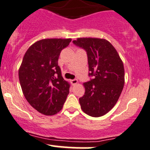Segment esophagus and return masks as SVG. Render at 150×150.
I'll list each match as a JSON object with an SVG mask.
<instances>
[{
	"mask_svg": "<svg viewBox=\"0 0 150 150\" xmlns=\"http://www.w3.org/2000/svg\"><path fill=\"white\" fill-rule=\"evenodd\" d=\"M71 84H73V85H74V84H77V82H78V80L76 79H74L71 80Z\"/></svg>",
	"mask_w": 150,
	"mask_h": 150,
	"instance_id": "1",
	"label": "esophagus"
}]
</instances>
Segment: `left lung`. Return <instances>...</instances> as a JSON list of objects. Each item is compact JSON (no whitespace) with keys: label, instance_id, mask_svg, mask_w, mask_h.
I'll use <instances>...</instances> for the list:
<instances>
[{"label":"left lung","instance_id":"obj_1","mask_svg":"<svg viewBox=\"0 0 150 150\" xmlns=\"http://www.w3.org/2000/svg\"><path fill=\"white\" fill-rule=\"evenodd\" d=\"M74 44L86 51L90 81L79 98L83 112L93 117L103 116L117 102L125 84L123 63L117 52L106 39L79 38Z\"/></svg>","mask_w":150,"mask_h":150}]
</instances>
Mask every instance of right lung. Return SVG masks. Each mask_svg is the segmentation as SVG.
<instances>
[{"mask_svg":"<svg viewBox=\"0 0 150 150\" xmlns=\"http://www.w3.org/2000/svg\"><path fill=\"white\" fill-rule=\"evenodd\" d=\"M71 38H47L28 48L19 69V79L28 103L40 113L60 112L69 93L70 84L62 76L58 58Z\"/></svg>","mask_w":150,"mask_h":150,"instance_id":"1","label":"right lung"}]
</instances>
